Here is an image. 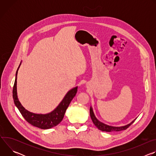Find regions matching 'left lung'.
I'll use <instances>...</instances> for the list:
<instances>
[{
    "mask_svg": "<svg viewBox=\"0 0 156 156\" xmlns=\"http://www.w3.org/2000/svg\"><path fill=\"white\" fill-rule=\"evenodd\" d=\"M90 116L91 118V120L93 122V123L95 125V126L100 130L102 131H107V132H111V131H120L122 130H124L126 129V128H128L133 122H135V120L136 119H135V120H133L131 123H129V124H127L126 125L124 126H110L108 125H106L101 122H100L95 116L92 107H90Z\"/></svg>",
    "mask_w": 156,
    "mask_h": 156,
    "instance_id": "left-lung-1",
    "label": "left lung"
}]
</instances>
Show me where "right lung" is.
<instances>
[{
	"label": "right lung",
	"instance_id": "right-lung-1",
	"mask_svg": "<svg viewBox=\"0 0 156 156\" xmlns=\"http://www.w3.org/2000/svg\"><path fill=\"white\" fill-rule=\"evenodd\" d=\"M20 65L21 63L20 64L16 72L15 80L13 87V99L15 105L19 110L22 116L25 118V119L29 123H30L33 126L43 129H49L57 126L62 120L66 108H68L73 98L75 96L77 93L78 86H76L69 91L64 96L62 101L60 102L58 105L50 113L46 114H41L31 112L30 111L25 109L23 106L21 104L17 96L16 80L18 71L20 66Z\"/></svg>",
	"mask_w": 156,
	"mask_h": 156
}]
</instances>
